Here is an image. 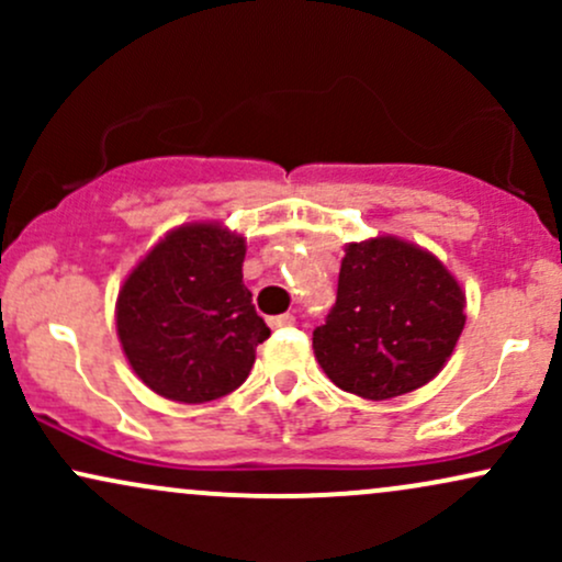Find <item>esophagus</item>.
<instances>
[{
	"label": "esophagus",
	"instance_id": "1",
	"mask_svg": "<svg viewBox=\"0 0 562 562\" xmlns=\"http://www.w3.org/2000/svg\"><path fill=\"white\" fill-rule=\"evenodd\" d=\"M295 325V317L293 314H280V317H269V327H293Z\"/></svg>",
	"mask_w": 562,
	"mask_h": 562
}]
</instances>
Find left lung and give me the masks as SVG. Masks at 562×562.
I'll use <instances>...</instances> for the list:
<instances>
[{"mask_svg": "<svg viewBox=\"0 0 562 562\" xmlns=\"http://www.w3.org/2000/svg\"><path fill=\"white\" fill-rule=\"evenodd\" d=\"M465 327V293L430 250L402 237L348 243L338 299L314 357L338 389L370 402L430 383Z\"/></svg>", "mask_w": 562, "mask_h": 562, "instance_id": "obj_1", "label": "left lung"}]
</instances>
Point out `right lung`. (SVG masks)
<instances>
[{"instance_id":"1","label":"right lung","mask_w":562,"mask_h":562,"mask_svg":"<svg viewBox=\"0 0 562 562\" xmlns=\"http://www.w3.org/2000/svg\"><path fill=\"white\" fill-rule=\"evenodd\" d=\"M245 237L218 222L171 229L128 272L115 330L158 396L205 404L240 389L269 327L243 285Z\"/></svg>"}]
</instances>
